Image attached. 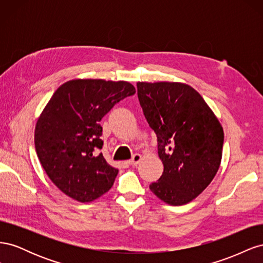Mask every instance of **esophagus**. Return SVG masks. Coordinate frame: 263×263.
Segmentation results:
<instances>
[{"instance_id":"obj_1","label":"esophagus","mask_w":263,"mask_h":263,"mask_svg":"<svg viewBox=\"0 0 263 263\" xmlns=\"http://www.w3.org/2000/svg\"><path fill=\"white\" fill-rule=\"evenodd\" d=\"M141 159H142V157H141L140 154H135V155L133 156V158L130 159V160L128 161V163H129L130 165H137V164L141 161Z\"/></svg>"}]
</instances>
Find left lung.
Listing matches in <instances>:
<instances>
[{
    "instance_id": "left-lung-1",
    "label": "left lung",
    "mask_w": 263,
    "mask_h": 263,
    "mask_svg": "<svg viewBox=\"0 0 263 263\" xmlns=\"http://www.w3.org/2000/svg\"><path fill=\"white\" fill-rule=\"evenodd\" d=\"M142 112L158 139L163 173L149 189L164 203L191 202L219 169L224 130L201 94L181 82H137Z\"/></svg>"
}]
</instances>
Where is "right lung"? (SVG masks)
<instances>
[{"label": "right lung", "mask_w": 263, "mask_h": 263, "mask_svg": "<svg viewBox=\"0 0 263 263\" xmlns=\"http://www.w3.org/2000/svg\"><path fill=\"white\" fill-rule=\"evenodd\" d=\"M135 93L127 81L74 79L52 94L37 119L35 148L47 176L67 196L89 203L113 186L118 169L100 153V121Z\"/></svg>", "instance_id": "add662e5"}]
</instances>
